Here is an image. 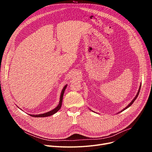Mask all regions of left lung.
<instances>
[{"label": "left lung", "mask_w": 152, "mask_h": 152, "mask_svg": "<svg viewBox=\"0 0 152 152\" xmlns=\"http://www.w3.org/2000/svg\"><path fill=\"white\" fill-rule=\"evenodd\" d=\"M140 87H141V83H140V86H139V90H138V92H137V94H136V95H135V97L133 99V100L130 102V103H129V104L128 105H127V107H126L123 110H122L121 111H120V112H122V111H124V110H126L127 108H129V107H131V105L132 104V103L134 102V101L135 100V99H136L137 98V97H138V95H139V92H140ZM91 110V109H90ZM91 111H92V110H91ZM93 111V112H94V111Z\"/></svg>", "instance_id": "obj_1"}]
</instances>
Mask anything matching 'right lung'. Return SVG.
Segmentation results:
<instances>
[{"mask_svg": "<svg viewBox=\"0 0 152 152\" xmlns=\"http://www.w3.org/2000/svg\"><path fill=\"white\" fill-rule=\"evenodd\" d=\"M67 84H66L65 86H64V87L63 88L62 91H61V94H60V101H59V103H58V105H57V107H55L54 109L52 110L51 111H48V112L47 113H42V114H39V115H30V116H33V117H37V118H41V117H47V116H51V115H54L55 113H56L57 112V111L61 108V104H62V101H63V95H64V92H65V91L66 88L67 87Z\"/></svg>", "mask_w": 152, "mask_h": 152, "instance_id": "obj_1", "label": "right lung"}]
</instances>
